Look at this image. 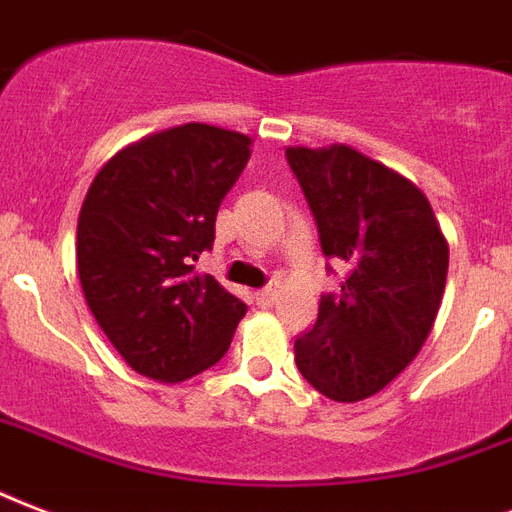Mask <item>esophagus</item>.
Returning <instances> with one entry per match:
<instances>
[{"label": "esophagus", "mask_w": 512, "mask_h": 512, "mask_svg": "<svg viewBox=\"0 0 512 512\" xmlns=\"http://www.w3.org/2000/svg\"><path fill=\"white\" fill-rule=\"evenodd\" d=\"M275 299H277V283H269L264 285L261 291H256V301H259L261 307H264V304H272Z\"/></svg>", "instance_id": "obj_1"}]
</instances>
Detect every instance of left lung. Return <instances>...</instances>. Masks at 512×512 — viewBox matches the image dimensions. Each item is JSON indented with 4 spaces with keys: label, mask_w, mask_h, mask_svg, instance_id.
<instances>
[{
    "label": "left lung",
    "mask_w": 512,
    "mask_h": 512,
    "mask_svg": "<svg viewBox=\"0 0 512 512\" xmlns=\"http://www.w3.org/2000/svg\"><path fill=\"white\" fill-rule=\"evenodd\" d=\"M315 216L320 248L342 259V293L320 296L315 326L293 344L301 376L339 403L384 390L417 358L441 307L449 245L408 178L334 144L285 149Z\"/></svg>",
    "instance_id": "obj_1"
}]
</instances>
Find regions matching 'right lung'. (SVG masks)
I'll return each instance as SVG.
<instances>
[{"instance_id": "add662e5", "label": "right lung", "mask_w": 512, "mask_h": 512, "mask_svg": "<svg viewBox=\"0 0 512 512\" xmlns=\"http://www.w3.org/2000/svg\"><path fill=\"white\" fill-rule=\"evenodd\" d=\"M251 138L189 122L146 136L98 170L77 221V269L98 326L133 371L184 382L216 366L243 301L197 275Z\"/></svg>"}]
</instances>
